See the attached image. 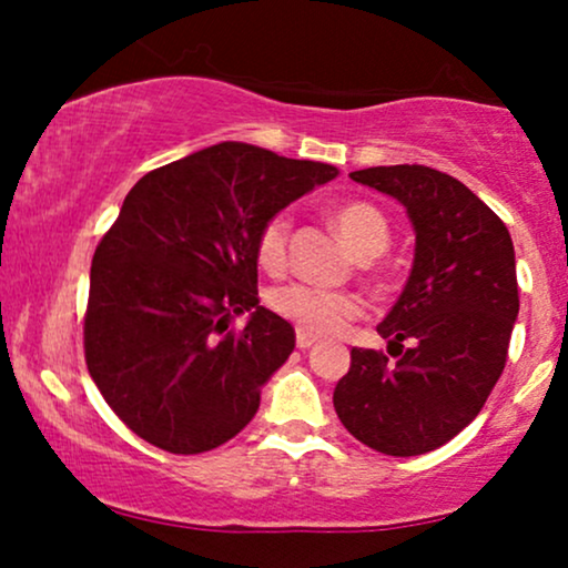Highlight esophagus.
<instances>
[{"mask_svg": "<svg viewBox=\"0 0 568 568\" xmlns=\"http://www.w3.org/2000/svg\"><path fill=\"white\" fill-rule=\"evenodd\" d=\"M315 342H317L315 334H306V331H296V347L298 349H310Z\"/></svg>", "mask_w": 568, "mask_h": 568, "instance_id": "obj_1", "label": "esophagus"}]
</instances>
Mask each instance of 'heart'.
<instances>
[{"mask_svg": "<svg viewBox=\"0 0 568 568\" xmlns=\"http://www.w3.org/2000/svg\"><path fill=\"white\" fill-rule=\"evenodd\" d=\"M336 232L342 240L357 253L361 258H371L382 253L389 243V226L387 219L376 205L366 200H344L331 211ZM288 234L291 219L288 213H277V216L266 219L264 226L258 230L256 237V262L264 272L277 275L285 270V258H288ZM272 312L296 325L298 331L306 334H331L338 331L344 323L361 312V302L352 293L344 291H325L317 285L306 283H288L280 285L270 293Z\"/></svg>", "mask_w": 568, "mask_h": 568, "instance_id": "1", "label": "heart"}]
</instances>
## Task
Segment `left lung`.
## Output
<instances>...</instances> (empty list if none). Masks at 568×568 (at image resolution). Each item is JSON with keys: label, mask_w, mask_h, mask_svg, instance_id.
Masks as SVG:
<instances>
[{"label": "left lung", "mask_w": 568, "mask_h": 568, "mask_svg": "<svg viewBox=\"0 0 568 568\" xmlns=\"http://www.w3.org/2000/svg\"><path fill=\"white\" fill-rule=\"evenodd\" d=\"M349 179L406 207L416 247L406 288L376 325L397 361L352 349L334 408L366 446L419 456L470 425L505 371L518 317L513 240L484 200L435 168L382 165Z\"/></svg>", "instance_id": "1"}]
</instances>
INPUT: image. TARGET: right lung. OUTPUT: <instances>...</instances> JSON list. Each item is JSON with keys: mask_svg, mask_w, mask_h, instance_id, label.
Here are the masks:
<instances>
[{"mask_svg": "<svg viewBox=\"0 0 568 568\" xmlns=\"http://www.w3.org/2000/svg\"><path fill=\"white\" fill-rule=\"evenodd\" d=\"M336 175L224 141L130 189L90 266L84 361L139 438L202 454L256 416L262 387L296 347L291 323L258 304V230ZM243 311L252 317L234 332Z\"/></svg>", "mask_w": 568, "mask_h": 568, "instance_id": "1", "label": "right lung"}]
</instances>
